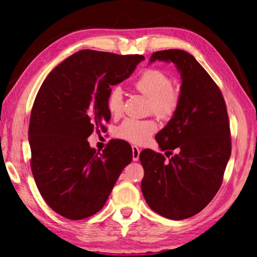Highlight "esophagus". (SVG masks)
<instances>
[{"label":"esophagus","mask_w":257,"mask_h":257,"mask_svg":"<svg viewBox=\"0 0 257 257\" xmlns=\"http://www.w3.org/2000/svg\"><path fill=\"white\" fill-rule=\"evenodd\" d=\"M133 149V160L135 161V162H136V161H138L139 160V154H141V150L138 149L137 146H133L132 147Z\"/></svg>","instance_id":"1"}]
</instances>
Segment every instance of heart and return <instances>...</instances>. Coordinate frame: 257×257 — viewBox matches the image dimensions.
<instances>
[{
	"label": "heart",
	"mask_w": 257,
	"mask_h": 257,
	"mask_svg": "<svg viewBox=\"0 0 257 257\" xmlns=\"http://www.w3.org/2000/svg\"><path fill=\"white\" fill-rule=\"evenodd\" d=\"M135 88L150 99L149 110L161 119H168L179 104V90L172 86L170 76L159 69H149L135 81ZM106 107L112 115L118 116L123 108V93L119 86L113 87L106 98ZM158 125L153 120L125 119L118 128V136L124 141L142 144L153 135Z\"/></svg>",
	"instance_id": "obj_1"
}]
</instances>
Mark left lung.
<instances>
[{"mask_svg":"<svg viewBox=\"0 0 257 257\" xmlns=\"http://www.w3.org/2000/svg\"><path fill=\"white\" fill-rule=\"evenodd\" d=\"M155 61L172 62L180 73L179 104L155 136L161 151L178 153L165 161L152 150L142 152V193L154 212L184 220L201 212L222 184L231 154L227 106L219 87L191 54L159 51L150 64Z\"/></svg>","mask_w":257,"mask_h":257,"instance_id":"obj_1","label":"left lung"}]
</instances>
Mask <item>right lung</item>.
Returning a JSON list of instances; mask_svg holds the SVG:
<instances>
[{"instance_id": "obj_1", "label": "right lung", "mask_w": 257, "mask_h": 257, "mask_svg": "<svg viewBox=\"0 0 257 257\" xmlns=\"http://www.w3.org/2000/svg\"><path fill=\"white\" fill-rule=\"evenodd\" d=\"M143 60L138 54L82 50L42 84L29 121L30 167L42 197L58 214L69 220L94 215L132 162V147L124 141H111L96 152L87 138L111 119V86L132 76Z\"/></svg>"}]
</instances>
